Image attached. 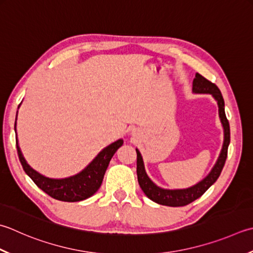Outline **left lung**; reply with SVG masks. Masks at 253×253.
<instances>
[{
  "label": "left lung",
  "mask_w": 253,
  "mask_h": 253,
  "mask_svg": "<svg viewBox=\"0 0 253 253\" xmlns=\"http://www.w3.org/2000/svg\"><path fill=\"white\" fill-rule=\"evenodd\" d=\"M192 91L193 93L197 94H211L217 104H218L219 118L222 128H224V143H222V148L218 159H217L215 166L212 167L211 171L209 173V175L205 179H203L201 182L197 183V184L189 187V189L182 190H168L156 185L149 179V176L147 175L145 166H143L142 157L139 150L136 149L138 183H139L141 190L145 193L148 199H150L151 201L156 202L160 205L172 207L185 206L193 201L199 199L218 179L227 159V152H228V146L230 142V127L229 122L227 120L225 114V102L219 88L217 87L216 84L211 83L207 79L201 76L200 73H196L194 80H193Z\"/></svg>",
  "instance_id": "8db88e82"
}]
</instances>
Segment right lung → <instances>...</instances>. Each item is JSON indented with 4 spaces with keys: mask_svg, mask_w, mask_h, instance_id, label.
I'll use <instances>...</instances> for the list:
<instances>
[{
    "mask_svg": "<svg viewBox=\"0 0 253 253\" xmlns=\"http://www.w3.org/2000/svg\"><path fill=\"white\" fill-rule=\"evenodd\" d=\"M15 131H16V122H15ZM123 143V139H118L111 143L94 158L85 169L76 175L64 177V179H50L38 173L25 160L17 140L16 148L19 161L22 163L25 173L31 177L39 189L54 200L62 202H80L91 197L100 189L108 163L114 153Z\"/></svg>",
    "mask_w": 253,
    "mask_h": 253,
    "instance_id": "1",
    "label": "right lung"
}]
</instances>
